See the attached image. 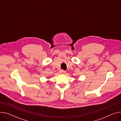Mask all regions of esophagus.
I'll use <instances>...</instances> for the list:
<instances>
[{"instance_id":"esophagus-1","label":"esophagus","mask_w":121,"mask_h":121,"mask_svg":"<svg viewBox=\"0 0 121 121\" xmlns=\"http://www.w3.org/2000/svg\"><path fill=\"white\" fill-rule=\"evenodd\" d=\"M60 73H61V74H64V73H66V71L61 69V70H60Z\"/></svg>"}]
</instances>
